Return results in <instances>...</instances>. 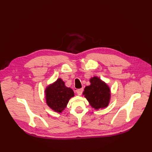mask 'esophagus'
<instances>
[{"label": "esophagus", "instance_id": "1", "mask_svg": "<svg viewBox=\"0 0 152 152\" xmlns=\"http://www.w3.org/2000/svg\"><path fill=\"white\" fill-rule=\"evenodd\" d=\"M83 91H84L83 88L77 89V94L78 95H79V96H80V95L82 94V92H83Z\"/></svg>", "mask_w": 152, "mask_h": 152}]
</instances>
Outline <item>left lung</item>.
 <instances>
[{"label": "left lung", "instance_id": "obj_1", "mask_svg": "<svg viewBox=\"0 0 152 152\" xmlns=\"http://www.w3.org/2000/svg\"><path fill=\"white\" fill-rule=\"evenodd\" d=\"M91 85L86 86L83 95L88 101L92 108L99 110L107 107L111 97L109 86L98 77L89 80Z\"/></svg>", "mask_w": 152, "mask_h": 152}]
</instances>
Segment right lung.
Instances as JSON below:
<instances>
[{"instance_id": "right-lung-1", "label": "right lung", "mask_w": 152, "mask_h": 152, "mask_svg": "<svg viewBox=\"0 0 152 152\" xmlns=\"http://www.w3.org/2000/svg\"><path fill=\"white\" fill-rule=\"evenodd\" d=\"M45 94L48 107L58 113H62L69 100L75 96L73 91L67 87L60 78L46 87Z\"/></svg>"}]
</instances>
